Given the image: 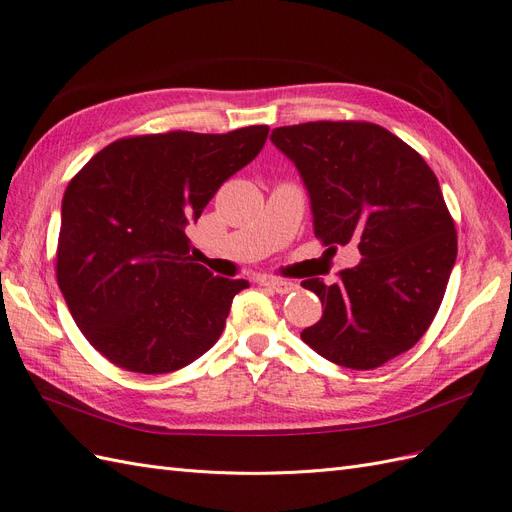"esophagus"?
<instances>
[{
	"mask_svg": "<svg viewBox=\"0 0 512 512\" xmlns=\"http://www.w3.org/2000/svg\"><path fill=\"white\" fill-rule=\"evenodd\" d=\"M262 286H267V288H271L273 292H277V294H288V292H292V290H297V284L294 282H288V280H262Z\"/></svg>",
	"mask_w": 512,
	"mask_h": 512,
	"instance_id": "obj_1",
	"label": "esophagus"
}]
</instances>
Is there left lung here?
<instances>
[{
	"label": "left lung",
	"mask_w": 512,
	"mask_h": 512,
	"mask_svg": "<svg viewBox=\"0 0 512 512\" xmlns=\"http://www.w3.org/2000/svg\"><path fill=\"white\" fill-rule=\"evenodd\" d=\"M297 166L324 245H359L361 262L318 294L324 314L301 333L324 359L374 369L410 350L436 318L457 258V232L433 170L376 123L309 121L275 128Z\"/></svg>",
	"instance_id": "1"
}]
</instances>
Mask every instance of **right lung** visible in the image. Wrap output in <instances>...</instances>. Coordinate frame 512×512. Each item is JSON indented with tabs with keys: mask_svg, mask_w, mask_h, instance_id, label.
<instances>
[{
	"mask_svg": "<svg viewBox=\"0 0 512 512\" xmlns=\"http://www.w3.org/2000/svg\"><path fill=\"white\" fill-rule=\"evenodd\" d=\"M269 128L121 138L61 200L57 282L76 327L108 361L168 374L218 342L235 294L190 256L185 228L265 147Z\"/></svg>",
	"mask_w": 512,
	"mask_h": 512,
	"instance_id": "right-lung-1",
	"label": "right lung"
}]
</instances>
